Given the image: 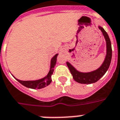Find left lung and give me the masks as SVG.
Wrapping results in <instances>:
<instances>
[{"mask_svg": "<svg viewBox=\"0 0 120 120\" xmlns=\"http://www.w3.org/2000/svg\"><path fill=\"white\" fill-rule=\"evenodd\" d=\"M98 28L102 32L106 43V55L102 65L98 68H97L96 70L88 72H82L77 70L70 63L67 62V65L70 70V73L72 74L73 78L78 83L90 84L96 82L105 74L111 64V58H112L111 41L109 38L108 34L105 31L103 27H101V26H98Z\"/></svg>", "mask_w": 120, "mask_h": 120, "instance_id": "1", "label": "left lung"}]
</instances>
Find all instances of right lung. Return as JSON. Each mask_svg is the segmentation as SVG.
Masks as SVG:
<instances>
[{
  "label": "right lung",
  "mask_w": 120,
  "mask_h": 120,
  "mask_svg": "<svg viewBox=\"0 0 120 120\" xmlns=\"http://www.w3.org/2000/svg\"><path fill=\"white\" fill-rule=\"evenodd\" d=\"M58 55V53H56L52 58L51 61H50V67L49 72H48V74L43 78L34 80H21L15 78L13 75H12V76L18 82H20L22 85H23L24 86L26 87L27 88L33 89L44 88V87L48 86L52 82V75L53 74V72L54 71V67L56 65V58H57Z\"/></svg>",
  "instance_id": "obj_1"
}]
</instances>
